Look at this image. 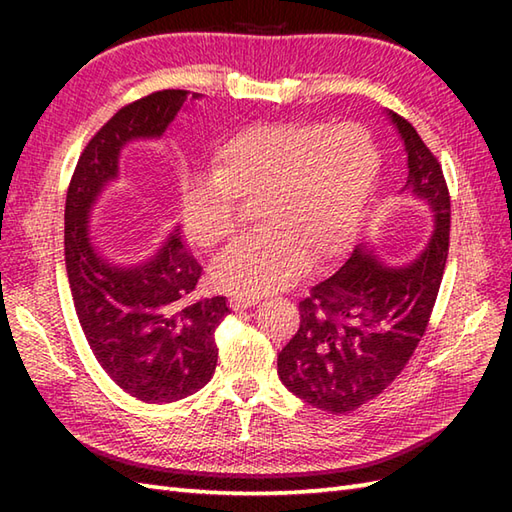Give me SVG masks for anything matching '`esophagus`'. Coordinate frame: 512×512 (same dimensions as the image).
<instances>
[{
	"label": "esophagus",
	"mask_w": 512,
	"mask_h": 512,
	"mask_svg": "<svg viewBox=\"0 0 512 512\" xmlns=\"http://www.w3.org/2000/svg\"><path fill=\"white\" fill-rule=\"evenodd\" d=\"M257 301L259 299H255V297H231V308L233 310H246V308H253Z\"/></svg>",
	"instance_id": "esophagus-1"
}]
</instances>
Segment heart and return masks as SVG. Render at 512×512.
Masks as SVG:
<instances>
[{
	"mask_svg": "<svg viewBox=\"0 0 512 512\" xmlns=\"http://www.w3.org/2000/svg\"><path fill=\"white\" fill-rule=\"evenodd\" d=\"M376 176L378 151L352 123L248 125L215 149L211 180L184 195V231L195 246L215 250L237 233L235 204H257L259 231L222 255L213 284L259 297L350 244Z\"/></svg>",
	"mask_w": 512,
	"mask_h": 512,
	"instance_id": "obj_1",
	"label": "heart"
}]
</instances>
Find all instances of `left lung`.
<instances>
[{
  "label": "left lung",
  "instance_id": "1",
  "mask_svg": "<svg viewBox=\"0 0 512 512\" xmlns=\"http://www.w3.org/2000/svg\"><path fill=\"white\" fill-rule=\"evenodd\" d=\"M407 154L405 189L433 213L416 259L389 266L367 244L299 303L297 334L277 356L292 394L328 413H350L383 394L405 369L436 303L449 255L451 200L438 158L405 118L387 112Z\"/></svg>",
  "mask_w": 512,
  "mask_h": 512
}]
</instances>
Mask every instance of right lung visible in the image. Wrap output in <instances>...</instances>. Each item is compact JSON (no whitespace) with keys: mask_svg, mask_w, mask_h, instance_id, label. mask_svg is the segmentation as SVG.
I'll list each match as a JSON object with an SVG mask.
<instances>
[{"mask_svg":"<svg viewBox=\"0 0 512 512\" xmlns=\"http://www.w3.org/2000/svg\"><path fill=\"white\" fill-rule=\"evenodd\" d=\"M187 99V90H162L118 110L83 149L65 198V268L85 339L118 387L154 405L209 383L217 365L215 330L231 310L226 297L193 299L202 266L184 246L180 226L156 253L123 264L103 255L90 217L121 176V151L132 140L165 136Z\"/></svg>","mask_w":512,"mask_h":512,"instance_id":"1","label":"right lung"}]
</instances>
